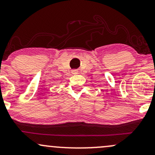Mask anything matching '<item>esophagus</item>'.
Listing matches in <instances>:
<instances>
[{"instance_id": "34e87169", "label": "esophagus", "mask_w": 155, "mask_h": 155, "mask_svg": "<svg viewBox=\"0 0 155 155\" xmlns=\"http://www.w3.org/2000/svg\"><path fill=\"white\" fill-rule=\"evenodd\" d=\"M77 73H78L77 70H72V74H77Z\"/></svg>"}]
</instances>
